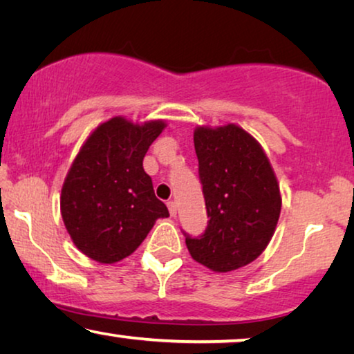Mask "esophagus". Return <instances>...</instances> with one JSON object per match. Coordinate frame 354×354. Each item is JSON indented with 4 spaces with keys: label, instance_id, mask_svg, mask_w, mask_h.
Wrapping results in <instances>:
<instances>
[{
    "label": "esophagus",
    "instance_id": "obj_1",
    "mask_svg": "<svg viewBox=\"0 0 354 354\" xmlns=\"http://www.w3.org/2000/svg\"><path fill=\"white\" fill-rule=\"evenodd\" d=\"M167 207H168V211H170L171 216H176V203L173 202V200H168Z\"/></svg>",
    "mask_w": 354,
    "mask_h": 354
}]
</instances>
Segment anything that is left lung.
<instances>
[{
    "mask_svg": "<svg viewBox=\"0 0 354 354\" xmlns=\"http://www.w3.org/2000/svg\"><path fill=\"white\" fill-rule=\"evenodd\" d=\"M198 178L208 225L186 236L192 259L225 273L257 259L275 232L281 195L261 145L241 127H197L194 131Z\"/></svg>",
    "mask_w": 354,
    "mask_h": 354,
    "instance_id": "1",
    "label": "left lung"
}]
</instances>
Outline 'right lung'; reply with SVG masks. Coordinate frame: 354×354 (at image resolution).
Here are the masks:
<instances>
[{"label": "right lung", "mask_w": 354, "mask_h": 354, "mask_svg": "<svg viewBox=\"0 0 354 354\" xmlns=\"http://www.w3.org/2000/svg\"><path fill=\"white\" fill-rule=\"evenodd\" d=\"M163 120L133 124L113 118L98 125L68 171L60 209L73 243L91 259L114 263L138 248L159 218H168L143 168Z\"/></svg>", "instance_id": "right-lung-1"}]
</instances>
